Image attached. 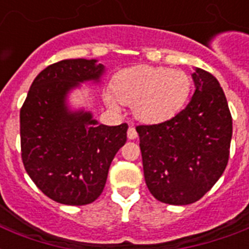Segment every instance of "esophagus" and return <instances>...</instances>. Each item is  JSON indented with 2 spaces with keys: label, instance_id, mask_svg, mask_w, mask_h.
Returning a JSON list of instances; mask_svg holds the SVG:
<instances>
[{
  "label": "esophagus",
  "instance_id": "esophagus-1",
  "mask_svg": "<svg viewBox=\"0 0 249 249\" xmlns=\"http://www.w3.org/2000/svg\"><path fill=\"white\" fill-rule=\"evenodd\" d=\"M126 134H128L129 140H136V138H137L136 128H134L133 125H130V126L128 128V133H126Z\"/></svg>",
  "mask_w": 249,
  "mask_h": 249
}]
</instances>
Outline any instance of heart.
<instances>
[{"label": "heart", "mask_w": 249, "mask_h": 249, "mask_svg": "<svg viewBox=\"0 0 249 249\" xmlns=\"http://www.w3.org/2000/svg\"><path fill=\"white\" fill-rule=\"evenodd\" d=\"M191 83L183 71L166 67L137 66L119 72L105 102L113 109L133 106L137 119L160 124L174 117L189 98Z\"/></svg>", "instance_id": "b5f03b06"}]
</instances>
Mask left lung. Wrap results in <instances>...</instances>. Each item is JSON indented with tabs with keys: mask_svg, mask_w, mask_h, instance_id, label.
I'll return each mask as SVG.
<instances>
[{
	"mask_svg": "<svg viewBox=\"0 0 249 249\" xmlns=\"http://www.w3.org/2000/svg\"><path fill=\"white\" fill-rule=\"evenodd\" d=\"M195 91L185 109L155 125H140L146 185L166 204L187 205L203 197L228 165L232 119L220 83L195 68Z\"/></svg>",
	"mask_w": 249,
	"mask_h": 249,
	"instance_id": "left-lung-1",
	"label": "left lung"
}]
</instances>
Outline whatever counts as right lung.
I'll return each instance as SVG.
<instances>
[{
	"instance_id": "1",
	"label": "right lung",
	"mask_w": 249,
	"mask_h": 249,
	"mask_svg": "<svg viewBox=\"0 0 249 249\" xmlns=\"http://www.w3.org/2000/svg\"><path fill=\"white\" fill-rule=\"evenodd\" d=\"M97 59H66L33 80L20 109L21 159L36 186L56 203L85 205L105 189L109 165L126 142L128 124H99L72 109L68 97L84 83H101Z\"/></svg>"
}]
</instances>
